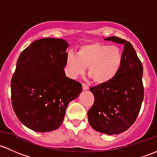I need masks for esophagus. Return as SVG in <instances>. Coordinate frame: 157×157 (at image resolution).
Returning <instances> with one entry per match:
<instances>
[{
  "label": "esophagus",
  "mask_w": 157,
  "mask_h": 157,
  "mask_svg": "<svg viewBox=\"0 0 157 157\" xmlns=\"http://www.w3.org/2000/svg\"><path fill=\"white\" fill-rule=\"evenodd\" d=\"M82 88H83V90L88 89V85L85 83H82Z\"/></svg>",
  "instance_id": "obj_1"
}]
</instances>
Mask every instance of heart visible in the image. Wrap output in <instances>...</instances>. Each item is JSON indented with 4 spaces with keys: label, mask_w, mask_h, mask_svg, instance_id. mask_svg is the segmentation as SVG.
<instances>
[{
    "label": "heart",
    "mask_w": 157,
    "mask_h": 157,
    "mask_svg": "<svg viewBox=\"0 0 157 157\" xmlns=\"http://www.w3.org/2000/svg\"><path fill=\"white\" fill-rule=\"evenodd\" d=\"M122 60L123 54L119 47L93 42L81 46L77 54L69 53L67 63L74 76L83 74L88 67V74L94 82L105 84L116 76Z\"/></svg>",
    "instance_id": "heart-1"
}]
</instances>
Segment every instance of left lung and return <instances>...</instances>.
<instances>
[{
  "label": "left lung",
  "mask_w": 157,
  "mask_h": 157,
  "mask_svg": "<svg viewBox=\"0 0 157 157\" xmlns=\"http://www.w3.org/2000/svg\"><path fill=\"white\" fill-rule=\"evenodd\" d=\"M124 46L120 70L110 82L91 87L94 102L88 112L94 130L106 135L125 132L135 122L144 99L143 66L132 44L119 37L105 38Z\"/></svg>",
  "instance_id": "obj_1"
}]
</instances>
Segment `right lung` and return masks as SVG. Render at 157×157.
<instances>
[{"label":"right lung","instance_id":"1","mask_svg":"<svg viewBox=\"0 0 157 157\" xmlns=\"http://www.w3.org/2000/svg\"><path fill=\"white\" fill-rule=\"evenodd\" d=\"M68 43L37 40L22 51L11 79V102L19 120L29 128L46 132L58 128L68 103L82 92V84L66 76Z\"/></svg>","mask_w":157,"mask_h":157}]
</instances>
